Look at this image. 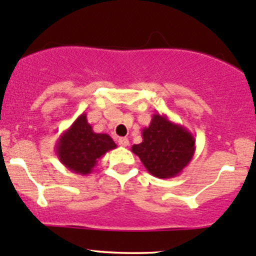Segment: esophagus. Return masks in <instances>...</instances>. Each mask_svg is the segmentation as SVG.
Instances as JSON below:
<instances>
[{"label": "esophagus", "instance_id": "esophagus-1", "mask_svg": "<svg viewBox=\"0 0 256 256\" xmlns=\"http://www.w3.org/2000/svg\"><path fill=\"white\" fill-rule=\"evenodd\" d=\"M118 144H120V146H127L129 144V140L127 138H120L118 139Z\"/></svg>", "mask_w": 256, "mask_h": 256}]
</instances>
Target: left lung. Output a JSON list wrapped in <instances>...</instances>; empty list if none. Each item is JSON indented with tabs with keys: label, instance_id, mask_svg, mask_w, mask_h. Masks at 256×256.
Instances as JSON below:
<instances>
[{
	"label": "left lung",
	"instance_id": "1",
	"mask_svg": "<svg viewBox=\"0 0 256 256\" xmlns=\"http://www.w3.org/2000/svg\"><path fill=\"white\" fill-rule=\"evenodd\" d=\"M143 142L134 144L132 152L152 176L175 178L192 160L196 139L184 126L171 122L165 114H152L149 127L142 130Z\"/></svg>",
	"mask_w": 256,
	"mask_h": 256
}]
</instances>
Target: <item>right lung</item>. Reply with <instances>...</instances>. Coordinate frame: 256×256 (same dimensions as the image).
Segmentation results:
<instances>
[{
    "label": "right lung",
    "instance_id": "add662e5",
    "mask_svg": "<svg viewBox=\"0 0 256 256\" xmlns=\"http://www.w3.org/2000/svg\"><path fill=\"white\" fill-rule=\"evenodd\" d=\"M114 148L117 146L108 134L94 133L86 113H82L59 136L55 152L65 168L85 176L91 174L97 162Z\"/></svg>",
    "mask_w": 256,
    "mask_h": 256
}]
</instances>
